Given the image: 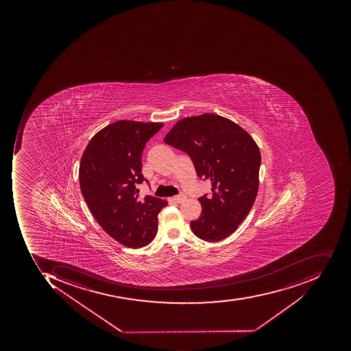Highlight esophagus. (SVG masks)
I'll list each match as a JSON object with an SVG mask.
<instances>
[{
	"label": "esophagus",
	"instance_id": "1",
	"mask_svg": "<svg viewBox=\"0 0 351 351\" xmlns=\"http://www.w3.org/2000/svg\"><path fill=\"white\" fill-rule=\"evenodd\" d=\"M184 199H186L184 195H179V196H173V197L169 198L170 202H177V204H180V202H184Z\"/></svg>",
	"mask_w": 351,
	"mask_h": 351
}]
</instances>
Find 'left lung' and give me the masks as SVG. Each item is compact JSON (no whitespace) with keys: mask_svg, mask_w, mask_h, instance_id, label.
Returning <instances> with one entry per match:
<instances>
[{"mask_svg":"<svg viewBox=\"0 0 351 351\" xmlns=\"http://www.w3.org/2000/svg\"><path fill=\"white\" fill-rule=\"evenodd\" d=\"M163 141L189 154L198 177L212 181L211 197L198 198L202 211L191 221L193 233L211 243L227 239L256 199L261 156L255 140L232 120L208 112L179 120Z\"/></svg>","mask_w":351,"mask_h":351,"instance_id":"1","label":"left lung"}]
</instances>
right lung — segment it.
Returning a JSON list of instances; mask_svg holds the SVG:
<instances>
[{
	"label": "right lung",
	"mask_w": 351,
	"mask_h": 351,
	"mask_svg": "<svg viewBox=\"0 0 351 351\" xmlns=\"http://www.w3.org/2000/svg\"><path fill=\"white\" fill-rule=\"evenodd\" d=\"M161 122L119 120L93 136L81 157L79 180L90 211L110 237L128 247L149 245L158 230L159 212L167 200L140 199L138 184L145 143Z\"/></svg>",
	"instance_id": "add662e5"
}]
</instances>
